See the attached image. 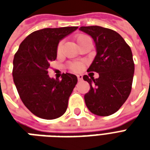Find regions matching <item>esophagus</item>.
<instances>
[{
    "label": "esophagus",
    "mask_w": 150,
    "mask_h": 150,
    "mask_svg": "<svg viewBox=\"0 0 150 150\" xmlns=\"http://www.w3.org/2000/svg\"><path fill=\"white\" fill-rule=\"evenodd\" d=\"M77 78H78L79 81H80V80H82V79H83V75H77Z\"/></svg>",
    "instance_id": "34e87169"
}]
</instances>
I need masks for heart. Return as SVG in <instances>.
<instances>
[{
  "mask_svg": "<svg viewBox=\"0 0 150 150\" xmlns=\"http://www.w3.org/2000/svg\"><path fill=\"white\" fill-rule=\"evenodd\" d=\"M88 38H88L87 35H84V34H79V35H78V36L76 37V42H77V43L79 44V46H80L86 40L88 39ZM62 41H61V42H59V45H58V46H57V52H58V54H59V53L61 52V50H62ZM83 67H84V62H71V63H70V65H69V68L71 69L72 71L79 72L83 70Z\"/></svg>",
  "mask_w": 150,
  "mask_h": 150,
  "instance_id": "obj_1",
  "label": "heart"
}]
</instances>
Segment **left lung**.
<instances>
[{
    "label": "left lung",
    "mask_w": 150,
    "mask_h": 150,
    "mask_svg": "<svg viewBox=\"0 0 150 150\" xmlns=\"http://www.w3.org/2000/svg\"><path fill=\"white\" fill-rule=\"evenodd\" d=\"M79 30L91 36L97 52L88 72H97L99 78L83 77L90 85L85 103L96 115L110 116L119 110L131 92L134 74L132 50L112 30L98 25L81 26Z\"/></svg>",
    "instance_id": "obj_1"
}]
</instances>
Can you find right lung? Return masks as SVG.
I'll use <instances>...</instances> for the list:
<instances>
[{"instance_id":"1","label":"right lung","mask_w":150,"mask_h":150,"mask_svg":"<svg viewBox=\"0 0 150 150\" xmlns=\"http://www.w3.org/2000/svg\"><path fill=\"white\" fill-rule=\"evenodd\" d=\"M78 26L46 28L33 32L20 44L13 59V77L25 106L40 118L56 119L65 113L77 77L62 74L50 78V62L57 58L59 41Z\"/></svg>"}]
</instances>
